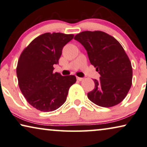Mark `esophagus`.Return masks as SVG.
Listing matches in <instances>:
<instances>
[{"label":"esophagus","instance_id":"34e87169","mask_svg":"<svg viewBox=\"0 0 147 147\" xmlns=\"http://www.w3.org/2000/svg\"><path fill=\"white\" fill-rule=\"evenodd\" d=\"M84 79L83 78H81V77H77V80L78 81H83Z\"/></svg>","mask_w":147,"mask_h":147}]
</instances>
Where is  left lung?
<instances>
[{"label":"left lung","mask_w":147,"mask_h":147,"mask_svg":"<svg viewBox=\"0 0 147 147\" xmlns=\"http://www.w3.org/2000/svg\"><path fill=\"white\" fill-rule=\"evenodd\" d=\"M87 50L89 61L100 74L94 79L95 88L87 93L99 106L118 105L126 97L132 80V68L128 55L118 40L101 31H85L74 38Z\"/></svg>","instance_id":"obj_1"}]
</instances>
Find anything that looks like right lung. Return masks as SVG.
Wrapping results in <instances>:
<instances>
[{
    "label": "right lung",
    "mask_w": 147,
    "mask_h": 147,
    "mask_svg": "<svg viewBox=\"0 0 147 147\" xmlns=\"http://www.w3.org/2000/svg\"><path fill=\"white\" fill-rule=\"evenodd\" d=\"M73 34L46 33L37 37L19 56L17 76L19 88L29 104L41 111H52L66 100L70 87L77 81L75 75L54 73L63 47Z\"/></svg>",
    "instance_id": "add662e5"
}]
</instances>
